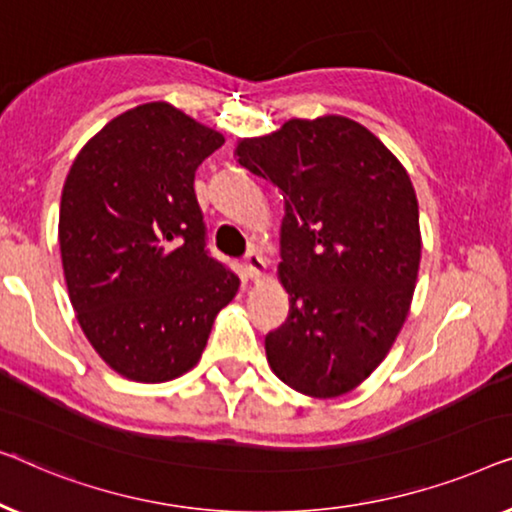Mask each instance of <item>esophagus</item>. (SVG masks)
I'll return each instance as SVG.
<instances>
[{
  "mask_svg": "<svg viewBox=\"0 0 512 512\" xmlns=\"http://www.w3.org/2000/svg\"><path fill=\"white\" fill-rule=\"evenodd\" d=\"M243 266H246V273L250 280H259V276H262L266 269V262L262 259V255H257L255 250H250V253H246V257H243Z\"/></svg>",
  "mask_w": 512,
  "mask_h": 512,
  "instance_id": "obj_1",
  "label": "esophagus"
}]
</instances>
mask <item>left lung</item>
Returning <instances> with one entry per match:
<instances>
[{
  "label": "left lung",
  "mask_w": 512,
  "mask_h": 512,
  "mask_svg": "<svg viewBox=\"0 0 512 512\" xmlns=\"http://www.w3.org/2000/svg\"><path fill=\"white\" fill-rule=\"evenodd\" d=\"M236 155L285 199L278 276L290 315L266 334V359L308 397L350 392L390 352L413 299V183L378 136L343 115L287 120Z\"/></svg>",
  "instance_id": "obj_1"
}]
</instances>
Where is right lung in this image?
I'll list each match as a JSON object with an SVG mask.
<instances>
[{
	"label": "right lung",
	"instance_id": "obj_1",
	"mask_svg": "<svg viewBox=\"0 0 512 512\" xmlns=\"http://www.w3.org/2000/svg\"><path fill=\"white\" fill-rule=\"evenodd\" d=\"M225 136L167 102L113 118L71 164L60 253L78 325L120 376L164 383L199 362L241 280L208 255L194 171Z\"/></svg>",
	"mask_w": 512,
	"mask_h": 512
}]
</instances>
